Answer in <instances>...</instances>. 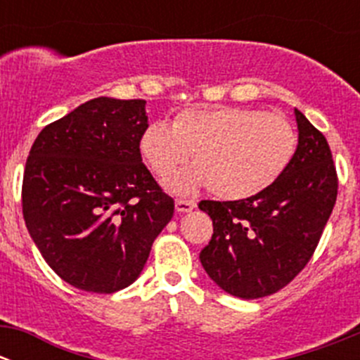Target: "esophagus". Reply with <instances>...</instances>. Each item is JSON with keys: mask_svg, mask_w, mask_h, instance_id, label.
<instances>
[{"mask_svg": "<svg viewBox=\"0 0 360 360\" xmlns=\"http://www.w3.org/2000/svg\"><path fill=\"white\" fill-rule=\"evenodd\" d=\"M195 207H197V203L193 200H183V198L176 200V212H191Z\"/></svg>", "mask_w": 360, "mask_h": 360, "instance_id": "esophagus-1", "label": "esophagus"}]
</instances>
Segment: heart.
<instances>
[{
  "label": "heart",
  "instance_id": "obj_1",
  "mask_svg": "<svg viewBox=\"0 0 360 360\" xmlns=\"http://www.w3.org/2000/svg\"><path fill=\"white\" fill-rule=\"evenodd\" d=\"M296 127L285 116L252 108L181 111L172 125L153 122L141 136V155L160 181L193 157L170 186L191 193L209 184L224 200H242L277 183L297 151Z\"/></svg>",
  "mask_w": 360,
  "mask_h": 360
}]
</instances>
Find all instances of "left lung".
I'll return each mask as SVG.
<instances>
[{"label": "left lung", "mask_w": 360, "mask_h": 360, "mask_svg": "<svg viewBox=\"0 0 360 360\" xmlns=\"http://www.w3.org/2000/svg\"><path fill=\"white\" fill-rule=\"evenodd\" d=\"M294 115L300 143L277 183L242 200L198 203L214 226L200 263L231 296L256 300L285 288L314 256L336 203L328 141L303 112Z\"/></svg>", "instance_id": "obj_1"}]
</instances>
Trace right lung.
I'll return each mask as SVG.
<instances>
[{
	"label": "right lung",
	"instance_id": "add662e5",
	"mask_svg": "<svg viewBox=\"0 0 360 360\" xmlns=\"http://www.w3.org/2000/svg\"><path fill=\"white\" fill-rule=\"evenodd\" d=\"M146 101L97 97L46 125L22 181L29 235L49 266L86 292L111 294L143 271L174 198L143 163Z\"/></svg>",
	"mask_w": 360,
	"mask_h": 360
}]
</instances>
